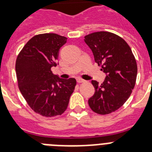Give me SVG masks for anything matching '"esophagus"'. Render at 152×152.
<instances>
[{"label": "esophagus", "instance_id": "34e87169", "mask_svg": "<svg viewBox=\"0 0 152 152\" xmlns=\"http://www.w3.org/2000/svg\"><path fill=\"white\" fill-rule=\"evenodd\" d=\"M84 81H85V80H83V79H81V78H77V82L79 83V84H80V83L84 82Z\"/></svg>", "mask_w": 152, "mask_h": 152}]
</instances>
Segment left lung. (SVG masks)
Listing matches in <instances>:
<instances>
[{
    "label": "left lung",
    "instance_id": "left-lung-1",
    "mask_svg": "<svg viewBox=\"0 0 152 152\" xmlns=\"http://www.w3.org/2000/svg\"><path fill=\"white\" fill-rule=\"evenodd\" d=\"M95 62L107 75L101 84L92 80L94 94L88 104L100 115L115 112L131 95L137 77V64L129 45L120 36L110 32H96L84 36Z\"/></svg>",
    "mask_w": 152,
    "mask_h": 152
}]
</instances>
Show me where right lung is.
Wrapping results in <instances>:
<instances>
[{
  "label": "right lung",
  "instance_id": "1",
  "mask_svg": "<svg viewBox=\"0 0 152 152\" xmlns=\"http://www.w3.org/2000/svg\"><path fill=\"white\" fill-rule=\"evenodd\" d=\"M67 38L56 33L33 36L23 46L16 61L19 89L28 105L45 117L61 115L66 110L76 80L61 79L52 72L57 65L59 49Z\"/></svg>",
  "mask_w": 152,
  "mask_h": 152
}]
</instances>
